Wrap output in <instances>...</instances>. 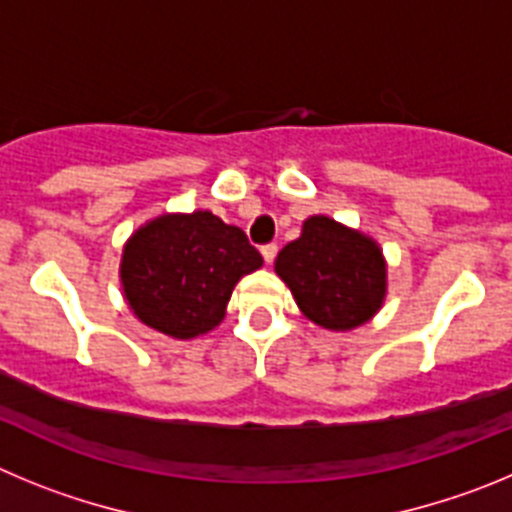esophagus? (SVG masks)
<instances>
[{"label": "esophagus", "instance_id": "34e87169", "mask_svg": "<svg viewBox=\"0 0 512 512\" xmlns=\"http://www.w3.org/2000/svg\"><path fill=\"white\" fill-rule=\"evenodd\" d=\"M260 252H262V257H265L267 265H270V262L275 260V255H278V245H265Z\"/></svg>", "mask_w": 512, "mask_h": 512}]
</instances>
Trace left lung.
<instances>
[{
  "mask_svg": "<svg viewBox=\"0 0 512 512\" xmlns=\"http://www.w3.org/2000/svg\"><path fill=\"white\" fill-rule=\"evenodd\" d=\"M275 273L308 321L329 331L367 324L388 296V262L375 239L316 214L278 252Z\"/></svg>",
  "mask_w": 512,
  "mask_h": 512,
  "instance_id": "1",
  "label": "left lung"
}]
</instances>
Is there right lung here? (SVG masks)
<instances>
[{
    "mask_svg": "<svg viewBox=\"0 0 512 512\" xmlns=\"http://www.w3.org/2000/svg\"><path fill=\"white\" fill-rule=\"evenodd\" d=\"M260 267L242 229L199 209L160 214L135 229L124 242L119 280L142 324L193 339L222 324L234 285Z\"/></svg>",
    "mask_w": 512,
    "mask_h": 512,
    "instance_id": "add662e5",
    "label": "right lung"
}]
</instances>
